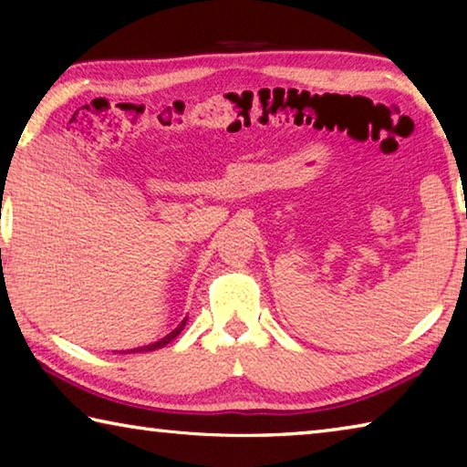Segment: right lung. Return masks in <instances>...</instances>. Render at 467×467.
<instances>
[{"label": "right lung", "mask_w": 467, "mask_h": 467, "mask_svg": "<svg viewBox=\"0 0 467 467\" xmlns=\"http://www.w3.org/2000/svg\"><path fill=\"white\" fill-rule=\"evenodd\" d=\"M185 323H187V319H183L179 323V327H175L171 331L169 336H164L162 339H158V342H154V344H148V346H141V348H136V350H131V352H150V350H156V348H162V346H167L169 342H172V339H175L181 331H183V327H185ZM131 352H128V354H131Z\"/></svg>", "instance_id": "obj_1"}]
</instances>
